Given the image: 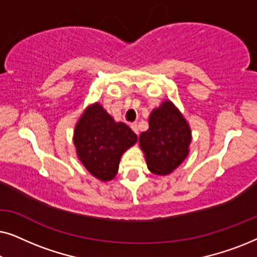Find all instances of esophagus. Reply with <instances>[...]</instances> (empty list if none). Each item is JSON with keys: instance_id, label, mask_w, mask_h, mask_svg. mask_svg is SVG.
<instances>
[{"instance_id": "esophagus-1", "label": "esophagus", "mask_w": 257, "mask_h": 257, "mask_svg": "<svg viewBox=\"0 0 257 257\" xmlns=\"http://www.w3.org/2000/svg\"><path fill=\"white\" fill-rule=\"evenodd\" d=\"M131 128L133 130V132H135L136 135H139V128H138V124H137V122H132Z\"/></svg>"}]
</instances>
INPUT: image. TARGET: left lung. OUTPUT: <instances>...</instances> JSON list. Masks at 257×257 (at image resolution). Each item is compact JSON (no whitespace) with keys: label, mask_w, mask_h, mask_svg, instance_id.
Returning <instances> with one entry per match:
<instances>
[{"label":"left lung","mask_w":257,"mask_h":257,"mask_svg":"<svg viewBox=\"0 0 257 257\" xmlns=\"http://www.w3.org/2000/svg\"><path fill=\"white\" fill-rule=\"evenodd\" d=\"M150 128L139 137L149 170L166 175L175 170L188 154L191 128L180 112L170 100L152 111Z\"/></svg>","instance_id":"8db88e82"}]
</instances>
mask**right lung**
Instances as JSON below:
<instances>
[{
    "mask_svg": "<svg viewBox=\"0 0 257 257\" xmlns=\"http://www.w3.org/2000/svg\"><path fill=\"white\" fill-rule=\"evenodd\" d=\"M138 137L124 122L94 104L84 112L75 128L77 156L93 177L107 181L117 174L121 154L135 145Z\"/></svg>",
    "mask_w": 257,
    "mask_h": 257,
    "instance_id": "right-lung-1",
    "label": "right lung"
}]
</instances>
